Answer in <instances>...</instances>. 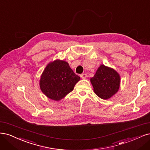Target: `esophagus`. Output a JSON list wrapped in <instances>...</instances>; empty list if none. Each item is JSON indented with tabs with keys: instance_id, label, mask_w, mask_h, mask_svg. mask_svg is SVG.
Wrapping results in <instances>:
<instances>
[{
	"instance_id": "34e87169",
	"label": "esophagus",
	"mask_w": 150,
	"mask_h": 150,
	"mask_svg": "<svg viewBox=\"0 0 150 150\" xmlns=\"http://www.w3.org/2000/svg\"><path fill=\"white\" fill-rule=\"evenodd\" d=\"M80 77L82 79H85L86 78V77H87V75H86V74H82L80 75Z\"/></svg>"
}]
</instances>
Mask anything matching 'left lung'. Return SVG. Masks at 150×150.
<instances>
[{"label":"left lung","mask_w":150,"mask_h":150,"mask_svg":"<svg viewBox=\"0 0 150 150\" xmlns=\"http://www.w3.org/2000/svg\"><path fill=\"white\" fill-rule=\"evenodd\" d=\"M90 81L95 93L100 98L107 100L118 91L120 78L115 70L101 65Z\"/></svg>","instance_id":"8db88e82"}]
</instances>
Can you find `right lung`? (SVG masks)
Returning <instances> with one entry per match:
<instances>
[{
	"mask_svg": "<svg viewBox=\"0 0 150 150\" xmlns=\"http://www.w3.org/2000/svg\"><path fill=\"white\" fill-rule=\"evenodd\" d=\"M80 79L68 63L56 60L48 64L43 71L40 86L47 97L58 101L71 92Z\"/></svg>",
	"mask_w": 150,
	"mask_h": 150,
	"instance_id": "1",
	"label": "right lung"
}]
</instances>
